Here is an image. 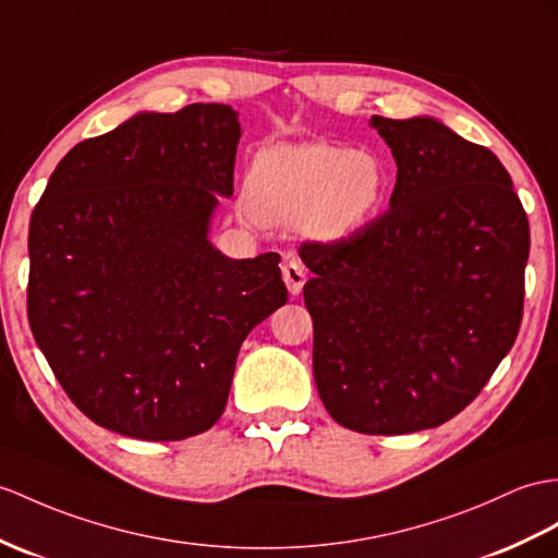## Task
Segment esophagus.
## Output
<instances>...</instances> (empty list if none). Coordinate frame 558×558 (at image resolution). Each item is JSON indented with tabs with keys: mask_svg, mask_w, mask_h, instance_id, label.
Returning <instances> with one entry per match:
<instances>
[{
	"mask_svg": "<svg viewBox=\"0 0 558 558\" xmlns=\"http://www.w3.org/2000/svg\"><path fill=\"white\" fill-rule=\"evenodd\" d=\"M281 275H283V281H287V287H289V293L291 295H298L303 291V287H305V269L301 267V263L298 260H289L287 265L281 267Z\"/></svg>",
	"mask_w": 558,
	"mask_h": 558,
	"instance_id": "obj_1",
	"label": "esophagus"
}]
</instances>
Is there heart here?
<instances>
[{
    "instance_id": "b5f03b06",
    "label": "heart",
    "mask_w": 558,
    "mask_h": 558,
    "mask_svg": "<svg viewBox=\"0 0 558 558\" xmlns=\"http://www.w3.org/2000/svg\"><path fill=\"white\" fill-rule=\"evenodd\" d=\"M386 162L372 151L310 142L257 154L246 177L248 213L263 225H295L319 243L350 239L388 194Z\"/></svg>"
}]
</instances>
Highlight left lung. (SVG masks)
Here are the masks:
<instances>
[{
  "mask_svg": "<svg viewBox=\"0 0 558 558\" xmlns=\"http://www.w3.org/2000/svg\"><path fill=\"white\" fill-rule=\"evenodd\" d=\"M369 125L398 166L390 208L338 243H303L312 369L336 424L436 428L478 396L523 317L527 217L490 148L416 116Z\"/></svg>",
  "mask_w": 558,
  "mask_h": 558,
  "instance_id": "1",
  "label": "left lung"
}]
</instances>
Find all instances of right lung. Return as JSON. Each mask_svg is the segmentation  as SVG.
Listing matches in <instances>:
<instances>
[{"instance_id": "1", "label": "right lung", "mask_w": 558, "mask_h": 558, "mask_svg": "<svg viewBox=\"0 0 558 558\" xmlns=\"http://www.w3.org/2000/svg\"><path fill=\"white\" fill-rule=\"evenodd\" d=\"M239 113L142 111L63 156L31 217L28 319L68 398L137 440L222 416L241 343L287 305L279 255L208 239L234 194Z\"/></svg>"}]
</instances>
